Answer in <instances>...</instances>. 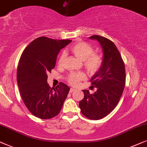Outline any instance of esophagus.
Returning a JSON list of instances; mask_svg holds the SVG:
<instances>
[{
    "label": "esophagus",
    "instance_id": "esophagus-1",
    "mask_svg": "<svg viewBox=\"0 0 147 147\" xmlns=\"http://www.w3.org/2000/svg\"><path fill=\"white\" fill-rule=\"evenodd\" d=\"M74 88H71V89H70V92H73L74 91Z\"/></svg>",
    "mask_w": 147,
    "mask_h": 147
}]
</instances>
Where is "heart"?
Returning <instances> with one entry per match:
<instances>
[{
    "label": "heart",
    "instance_id": "obj_1",
    "mask_svg": "<svg viewBox=\"0 0 147 147\" xmlns=\"http://www.w3.org/2000/svg\"><path fill=\"white\" fill-rule=\"evenodd\" d=\"M71 51L73 55L82 60L83 65L88 73L93 74L97 73L102 65V57L100 54L94 53L91 45L84 41H78L71 47ZM66 58L65 54L60 56L58 64L63 65ZM86 78L85 74L82 73H71L67 77V81L72 86H77L80 80Z\"/></svg>",
    "mask_w": 147,
    "mask_h": 147
}]
</instances>
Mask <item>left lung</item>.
Segmentation results:
<instances>
[{"mask_svg": "<svg viewBox=\"0 0 147 147\" xmlns=\"http://www.w3.org/2000/svg\"><path fill=\"white\" fill-rule=\"evenodd\" d=\"M90 39L98 40L103 51L102 65L90 82L96 88L94 94L83 90L84 98L79 102L82 114L92 120L102 119L112 112L119 103L125 88V63L121 54L111 40L93 35Z\"/></svg>", "mask_w": 147, "mask_h": 147, "instance_id": "8db88e82", "label": "left lung"}]
</instances>
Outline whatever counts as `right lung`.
Returning <instances> with one entry per match:
<instances>
[{
    "label": "right lung",
    "mask_w": 147,
    "mask_h": 147,
    "mask_svg": "<svg viewBox=\"0 0 147 147\" xmlns=\"http://www.w3.org/2000/svg\"><path fill=\"white\" fill-rule=\"evenodd\" d=\"M71 41L38 37L20 56L16 74L20 95L28 111L39 119H52L59 115L69 94L70 88L63 82L51 88L47 74L55 68L61 49Z\"/></svg>",
    "instance_id": "1"
}]
</instances>
